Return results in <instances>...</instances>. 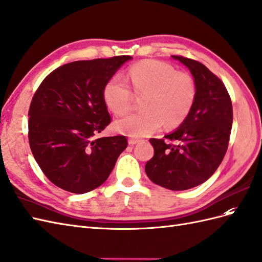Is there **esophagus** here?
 <instances>
[{
    "instance_id": "esophagus-1",
    "label": "esophagus",
    "mask_w": 262,
    "mask_h": 262,
    "mask_svg": "<svg viewBox=\"0 0 262 262\" xmlns=\"http://www.w3.org/2000/svg\"><path fill=\"white\" fill-rule=\"evenodd\" d=\"M139 142H142V140L140 139H137V138H129L128 139V144L129 145H135V144H137V143H139Z\"/></svg>"
}]
</instances>
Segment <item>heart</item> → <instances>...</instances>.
Returning <instances> with one entry per match:
<instances>
[{
	"instance_id": "heart-1",
	"label": "heart",
	"mask_w": 262,
	"mask_h": 262,
	"mask_svg": "<svg viewBox=\"0 0 262 262\" xmlns=\"http://www.w3.org/2000/svg\"><path fill=\"white\" fill-rule=\"evenodd\" d=\"M126 78L138 96H143V111L118 119L115 128L133 137L148 136L162 127H176L188 117L197 97V86L187 72H178L172 65L145 59L127 71ZM108 108L122 115L130 108L133 93L126 79L114 75L103 89Z\"/></svg>"
}]
</instances>
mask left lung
Wrapping results in <instances>:
<instances>
[{
	"mask_svg": "<svg viewBox=\"0 0 262 262\" xmlns=\"http://www.w3.org/2000/svg\"><path fill=\"white\" fill-rule=\"evenodd\" d=\"M172 57L191 72L197 97L188 117L165 136L167 140L149 139L155 154L145 171L154 184L186 190L205 183L223 162L231 133L232 104L225 84L204 64L180 55Z\"/></svg>",
	"mask_w": 262,
	"mask_h": 262,
	"instance_id": "1",
	"label": "left lung"
}]
</instances>
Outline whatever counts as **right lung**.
Instances as JSON below:
<instances>
[{
  "label": "right lung",
  "mask_w": 262,
  "mask_h": 262,
  "mask_svg": "<svg viewBox=\"0 0 262 262\" xmlns=\"http://www.w3.org/2000/svg\"><path fill=\"white\" fill-rule=\"evenodd\" d=\"M129 55L76 61L57 67L38 86L29 110V142L55 186L85 193L106 182L127 147L125 136H94L112 122L103 89Z\"/></svg>",
  "instance_id": "add662e5"
}]
</instances>
